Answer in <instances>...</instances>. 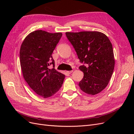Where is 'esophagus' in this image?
I'll use <instances>...</instances> for the list:
<instances>
[{"mask_svg": "<svg viewBox=\"0 0 134 134\" xmlns=\"http://www.w3.org/2000/svg\"><path fill=\"white\" fill-rule=\"evenodd\" d=\"M66 73L67 74H71V72H72V70H70V71H66Z\"/></svg>", "mask_w": 134, "mask_h": 134, "instance_id": "34e87169", "label": "esophagus"}]
</instances>
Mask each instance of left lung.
I'll return each instance as SVG.
<instances>
[{"label":"left lung","mask_w":134,"mask_h":134,"mask_svg":"<svg viewBox=\"0 0 134 134\" xmlns=\"http://www.w3.org/2000/svg\"><path fill=\"white\" fill-rule=\"evenodd\" d=\"M80 63L79 67L84 76L80 81V90L95 95L107 87L115 67L112 45L107 36L98 31L66 32Z\"/></svg>","instance_id":"obj_1"}]
</instances>
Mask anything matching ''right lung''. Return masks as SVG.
Wrapping results in <instances>:
<instances>
[{"instance_id": "1", "label": "right lung", "mask_w": 134, "mask_h": 134, "mask_svg": "<svg viewBox=\"0 0 134 134\" xmlns=\"http://www.w3.org/2000/svg\"><path fill=\"white\" fill-rule=\"evenodd\" d=\"M62 34L42 30L31 32L23 41L19 52L23 78L36 94L44 98L55 94L62 86L65 75L49 66L55 64L52 54Z\"/></svg>"}]
</instances>
